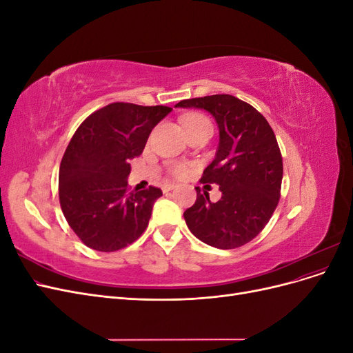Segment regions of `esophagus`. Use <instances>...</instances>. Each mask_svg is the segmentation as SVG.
I'll use <instances>...</instances> for the list:
<instances>
[{"instance_id": "esophagus-1", "label": "esophagus", "mask_w": 353, "mask_h": 353, "mask_svg": "<svg viewBox=\"0 0 353 353\" xmlns=\"http://www.w3.org/2000/svg\"><path fill=\"white\" fill-rule=\"evenodd\" d=\"M176 187H178L176 184H163L162 190H163V193H169V191H172V190L176 188Z\"/></svg>"}]
</instances>
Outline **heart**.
<instances>
[{"mask_svg":"<svg viewBox=\"0 0 353 353\" xmlns=\"http://www.w3.org/2000/svg\"><path fill=\"white\" fill-rule=\"evenodd\" d=\"M183 123H184V128H185L187 132L193 131V130H197V128H205V126H210V128H212L210 121L208 119V117H206L205 114H201V113H191V114H187V116L184 117ZM185 172H187L185 166L181 165V163H179V165H175V166L172 168V174H174L175 176H183V175H185Z\"/></svg>","mask_w":353,"mask_h":353,"instance_id":"1","label":"heart"}]
</instances>
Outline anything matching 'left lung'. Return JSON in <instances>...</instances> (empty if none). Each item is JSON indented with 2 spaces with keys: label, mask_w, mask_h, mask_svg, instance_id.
Segmentation results:
<instances>
[{
  "label": "left lung",
  "mask_w": 353,
  "mask_h": 353,
  "mask_svg": "<svg viewBox=\"0 0 353 353\" xmlns=\"http://www.w3.org/2000/svg\"><path fill=\"white\" fill-rule=\"evenodd\" d=\"M175 108L208 110L219 128L216 157L200 183L218 184L222 197L212 203L200 193L184 212L194 236L216 249H236L265 228L279 205L283 157L268 121L253 105L230 94L179 101Z\"/></svg>",
  "instance_id": "left-lung-1"
}]
</instances>
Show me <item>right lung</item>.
<instances>
[{"mask_svg":"<svg viewBox=\"0 0 353 353\" xmlns=\"http://www.w3.org/2000/svg\"><path fill=\"white\" fill-rule=\"evenodd\" d=\"M168 105L112 103L85 119L63 154L59 199L69 227L88 248L116 252L145 231L162 190L130 191V160L144 150Z\"/></svg>","mask_w":353,"mask_h":353,"instance_id":"obj_1","label":"right lung"}]
</instances>
